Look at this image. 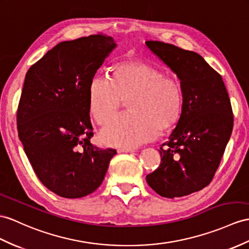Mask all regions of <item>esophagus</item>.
<instances>
[{"label":"esophagus","mask_w":249,"mask_h":249,"mask_svg":"<svg viewBox=\"0 0 249 249\" xmlns=\"http://www.w3.org/2000/svg\"><path fill=\"white\" fill-rule=\"evenodd\" d=\"M134 149L133 148H119L117 150L118 153H126V152H134Z\"/></svg>","instance_id":"34e87169"}]
</instances>
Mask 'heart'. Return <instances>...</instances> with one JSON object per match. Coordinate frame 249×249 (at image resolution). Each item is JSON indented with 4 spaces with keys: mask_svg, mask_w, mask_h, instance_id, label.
<instances>
[{
    "mask_svg": "<svg viewBox=\"0 0 249 249\" xmlns=\"http://www.w3.org/2000/svg\"><path fill=\"white\" fill-rule=\"evenodd\" d=\"M90 114L99 124H107L122 100L129 98L130 112L114 119L100 133L111 147H135L171 129L183 110V90L177 79L163 76L154 66L125 61L116 65L114 78L96 75L89 83Z\"/></svg>",
    "mask_w": 249,
    "mask_h": 249,
    "instance_id": "1",
    "label": "heart"
}]
</instances>
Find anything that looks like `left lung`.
Masks as SVG:
<instances>
[{
	"label": "left lung",
	"instance_id": "8db88e82",
	"mask_svg": "<svg viewBox=\"0 0 249 249\" xmlns=\"http://www.w3.org/2000/svg\"><path fill=\"white\" fill-rule=\"evenodd\" d=\"M145 45L178 76L183 90V110L160 149V165L145 179L163 197L189 196L209 185L220 165L233 126L229 96L201 54L160 41Z\"/></svg>",
	"mask_w": 249,
	"mask_h": 249
}]
</instances>
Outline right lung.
Here are the masks:
<instances>
[{
  "instance_id": "add662e5",
  "label": "right lung",
  "mask_w": 249,
  "mask_h": 249,
  "mask_svg": "<svg viewBox=\"0 0 249 249\" xmlns=\"http://www.w3.org/2000/svg\"><path fill=\"white\" fill-rule=\"evenodd\" d=\"M117 47L92 35L60 42L28 70L17 113L19 138L35 173L59 196L78 198L104 180L116 150L90 143V80Z\"/></svg>"
}]
</instances>
